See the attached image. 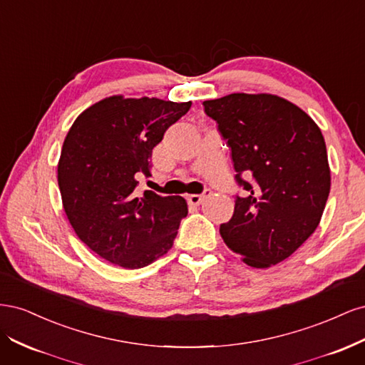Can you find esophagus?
<instances>
[{"instance_id":"1","label":"esophagus","mask_w":365,"mask_h":365,"mask_svg":"<svg viewBox=\"0 0 365 365\" xmlns=\"http://www.w3.org/2000/svg\"><path fill=\"white\" fill-rule=\"evenodd\" d=\"M208 195H210L208 190H205L202 195H189V196H187V202H189L190 207H197V205L202 204V201L205 200Z\"/></svg>"}]
</instances>
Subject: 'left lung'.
Returning <instances> with one entry per match:
<instances>
[{
    "label": "left lung",
    "mask_w": 365,
    "mask_h": 365,
    "mask_svg": "<svg viewBox=\"0 0 365 365\" xmlns=\"http://www.w3.org/2000/svg\"><path fill=\"white\" fill-rule=\"evenodd\" d=\"M202 105L247 193L236 196L220 236L248 267L269 268L300 248L323 216L330 192L324 137L303 109L274 94L235 93Z\"/></svg>",
    "instance_id": "left-lung-1"
}]
</instances>
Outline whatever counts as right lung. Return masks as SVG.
<instances>
[{
	"instance_id": "obj_1",
	"label": "right lung",
	"mask_w": 365,
	"mask_h": 365,
	"mask_svg": "<svg viewBox=\"0 0 365 365\" xmlns=\"http://www.w3.org/2000/svg\"><path fill=\"white\" fill-rule=\"evenodd\" d=\"M192 102L111 96L74 120L58 164V182L77 237L102 259L126 269L168 252L187 216L181 196L135 192L150 173L152 149Z\"/></svg>"
}]
</instances>
